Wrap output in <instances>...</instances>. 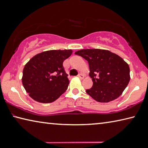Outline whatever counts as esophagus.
I'll use <instances>...</instances> for the list:
<instances>
[{
  "instance_id": "34e87169",
  "label": "esophagus",
  "mask_w": 148,
  "mask_h": 148,
  "mask_svg": "<svg viewBox=\"0 0 148 148\" xmlns=\"http://www.w3.org/2000/svg\"><path fill=\"white\" fill-rule=\"evenodd\" d=\"M77 76H78L80 79H84V74H82V73H79L78 75H77Z\"/></svg>"
}]
</instances>
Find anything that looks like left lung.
I'll use <instances>...</instances> for the list:
<instances>
[{
	"label": "left lung",
	"instance_id": "1",
	"mask_svg": "<svg viewBox=\"0 0 148 148\" xmlns=\"http://www.w3.org/2000/svg\"><path fill=\"white\" fill-rule=\"evenodd\" d=\"M89 63L92 87L86 92L99 102L116 99L130 81L129 64L121 57L108 50L86 49L75 52Z\"/></svg>",
	"mask_w": 148,
	"mask_h": 148
}]
</instances>
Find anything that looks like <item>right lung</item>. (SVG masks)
Here are the masks:
<instances>
[{
	"label": "right lung",
	"mask_w": 148,
	"mask_h": 148,
	"mask_svg": "<svg viewBox=\"0 0 148 148\" xmlns=\"http://www.w3.org/2000/svg\"><path fill=\"white\" fill-rule=\"evenodd\" d=\"M72 53L71 49L49 50L29 60L23 69L22 83L32 99L50 103L66 91L69 80L62 63Z\"/></svg>",
	"instance_id": "right-lung-1"
}]
</instances>
